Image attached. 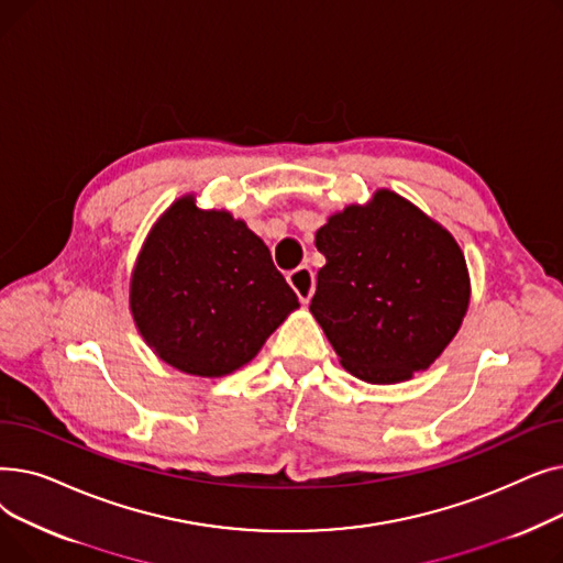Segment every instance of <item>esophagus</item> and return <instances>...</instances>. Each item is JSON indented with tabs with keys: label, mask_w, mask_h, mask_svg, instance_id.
<instances>
[{
	"label": "esophagus",
	"mask_w": 563,
	"mask_h": 563,
	"mask_svg": "<svg viewBox=\"0 0 563 563\" xmlns=\"http://www.w3.org/2000/svg\"><path fill=\"white\" fill-rule=\"evenodd\" d=\"M289 287L297 291V297L301 303H310L312 294H314V274L310 272V266H299L287 276Z\"/></svg>",
	"instance_id": "esophagus-1"
}]
</instances>
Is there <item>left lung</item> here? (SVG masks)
<instances>
[{
	"label": "left lung",
	"instance_id": "obj_1",
	"mask_svg": "<svg viewBox=\"0 0 563 563\" xmlns=\"http://www.w3.org/2000/svg\"><path fill=\"white\" fill-rule=\"evenodd\" d=\"M327 264L310 312L340 365L390 386L427 369L459 333L470 274L448 228L390 189L346 205L317 234Z\"/></svg>",
	"mask_w": 563,
	"mask_h": 563
}]
</instances>
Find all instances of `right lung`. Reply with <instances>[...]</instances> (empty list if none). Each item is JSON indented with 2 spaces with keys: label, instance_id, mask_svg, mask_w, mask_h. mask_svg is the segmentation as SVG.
Wrapping results in <instances>:
<instances>
[{
  "label": "right lung",
  "instance_id": "right-lung-1",
  "mask_svg": "<svg viewBox=\"0 0 563 563\" xmlns=\"http://www.w3.org/2000/svg\"><path fill=\"white\" fill-rule=\"evenodd\" d=\"M297 294L260 236L228 210L177 198L147 232L130 276V312L166 365L219 378L251 363Z\"/></svg>",
  "mask_w": 563,
  "mask_h": 563
}]
</instances>
